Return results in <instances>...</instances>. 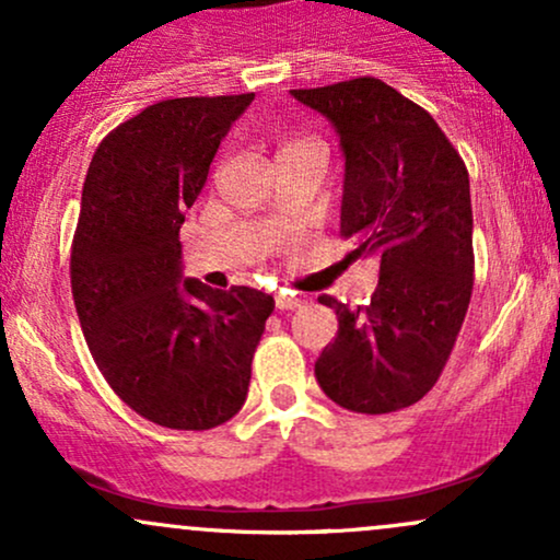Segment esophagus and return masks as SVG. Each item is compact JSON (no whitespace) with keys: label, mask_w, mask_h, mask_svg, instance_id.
I'll list each match as a JSON object with an SVG mask.
<instances>
[{"label":"esophagus","mask_w":560,"mask_h":560,"mask_svg":"<svg viewBox=\"0 0 560 560\" xmlns=\"http://www.w3.org/2000/svg\"><path fill=\"white\" fill-rule=\"evenodd\" d=\"M302 305H305V298L298 292H287V289H281V292L276 294V307H279V311H298Z\"/></svg>","instance_id":"34e87169"}]
</instances>
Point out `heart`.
<instances>
[{"mask_svg": "<svg viewBox=\"0 0 560 560\" xmlns=\"http://www.w3.org/2000/svg\"><path fill=\"white\" fill-rule=\"evenodd\" d=\"M307 141H316V139H305V137H298V139H289L281 150H287V147H298V144H307Z\"/></svg>", "mask_w": 560, "mask_h": 560, "instance_id": "1", "label": "heart"}]
</instances>
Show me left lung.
<instances>
[{"mask_svg":"<svg viewBox=\"0 0 560 560\" xmlns=\"http://www.w3.org/2000/svg\"><path fill=\"white\" fill-rule=\"evenodd\" d=\"M331 120L345 150L339 236L378 260L371 302L331 294L339 331L316 361L320 389L355 413L419 402L445 369L474 289L468 171L436 120L384 81L292 89Z\"/></svg>","mask_w":560,"mask_h":560,"instance_id":"1","label":"left lung"}]
</instances>
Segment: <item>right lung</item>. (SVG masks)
I'll use <instances>...</instances> for the list:
<instances>
[{"instance_id": "right-lung-1", "label": "right lung", "mask_w": 560, "mask_h": 560, "mask_svg": "<svg viewBox=\"0 0 560 560\" xmlns=\"http://www.w3.org/2000/svg\"><path fill=\"white\" fill-rule=\"evenodd\" d=\"M255 94L176 96L96 147L70 244L75 313L115 395L158 427L205 432L240 413L273 298L182 281L178 229L221 139Z\"/></svg>"}]
</instances>
